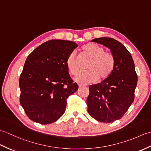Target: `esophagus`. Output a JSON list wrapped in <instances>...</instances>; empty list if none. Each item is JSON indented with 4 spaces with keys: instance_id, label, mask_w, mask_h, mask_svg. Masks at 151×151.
Here are the masks:
<instances>
[{
    "instance_id": "esophagus-1",
    "label": "esophagus",
    "mask_w": 151,
    "mask_h": 151,
    "mask_svg": "<svg viewBox=\"0 0 151 151\" xmlns=\"http://www.w3.org/2000/svg\"><path fill=\"white\" fill-rule=\"evenodd\" d=\"M85 85H83V84H78V87L79 88H83V87H85Z\"/></svg>"
}]
</instances>
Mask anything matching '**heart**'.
I'll use <instances>...</instances> for the list:
<instances>
[{
	"label": "heart",
	"instance_id": "obj_1",
	"mask_svg": "<svg viewBox=\"0 0 151 151\" xmlns=\"http://www.w3.org/2000/svg\"><path fill=\"white\" fill-rule=\"evenodd\" d=\"M82 51L90 60L87 65L88 70L81 72L75 76V81L79 84H86L99 80L108 78L113 73L115 60L111 52L104 51L101 45L89 43L82 48ZM66 65L69 73L73 75L77 74L79 70L78 59L75 51L70 52L66 60Z\"/></svg>",
	"mask_w": 151,
	"mask_h": 151
}]
</instances>
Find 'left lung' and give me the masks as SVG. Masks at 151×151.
Here are the masks:
<instances>
[{
	"mask_svg": "<svg viewBox=\"0 0 151 151\" xmlns=\"http://www.w3.org/2000/svg\"><path fill=\"white\" fill-rule=\"evenodd\" d=\"M91 41L109 48L115 65L108 78L89 86L88 111L98 121L111 123L123 117L134 100L137 82L135 65L130 53L119 41L111 37L96 38Z\"/></svg>",
	"mask_w": 151,
	"mask_h": 151,
	"instance_id": "1",
	"label": "left lung"
}]
</instances>
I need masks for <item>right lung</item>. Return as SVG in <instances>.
<instances>
[{
	"instance_id": "obj_1",
	"label": "right lung",
	"mask_w": 151,
	"mask_h": 151,
	"mask_svg": "<svg viewBox=\"0 0 151 151\" xmlns=\"http://www.w3.org/2000/svg\"><path fill=\"white\" fill-rule=\"evenodd\" d=\"M77 47L71 41L52 40L27 57L19 78V101L32 121L50 124L64 114L67 98L78 88L66 65L69 54Z\"/></svg>"
}]
</instances>
